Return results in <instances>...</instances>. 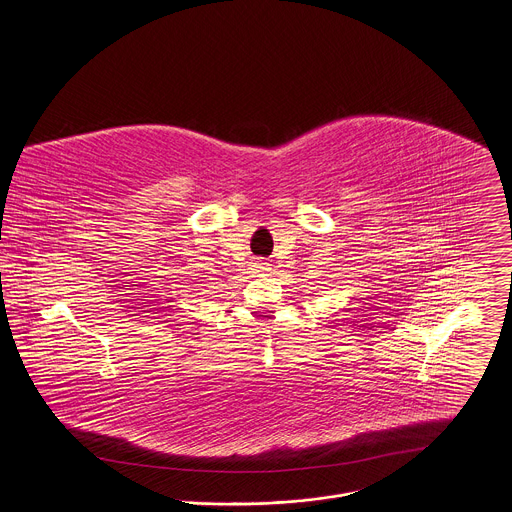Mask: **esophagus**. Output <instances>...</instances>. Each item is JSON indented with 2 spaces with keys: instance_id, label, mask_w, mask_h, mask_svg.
<instances>
[{
  "instance_id": "34e87169",
  "label": "esophagus",
  "mask_w": 512,
  "mask_h": 512,
  "mask_svg": "<svg viewBox=\"0 0 512 512\" xmlns=\"http://www.w3.org/2000/svg\"><path fill=\"white\" fill-rule=\"evenodd\" d=\"M253 267H255V271L257 272L271 271V265H269V263H265V261H257Z\"/></svg>"
}]
</instances>
